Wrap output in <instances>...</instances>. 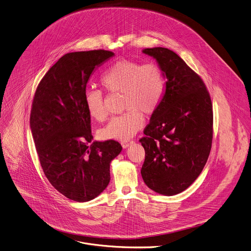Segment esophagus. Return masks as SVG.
Here are the masks:
<instances>
[{
    "instance_id": "34e87169",
    "label": "esophagus",
    "mask_w": 251,
    "mask_h": 251,
    "mask_svg": "<svg viewBox=\"0 0 251 251\" xmlns=\"http://www.w3.org/2000/svg\"><path fill=\"white\" fill-rule=\"evenodd\" d=\"M132 143H133L132 141H131V142H123V143H121V145H122L123 149H126V148H128Z\"/></svg>"
}]
</instances>
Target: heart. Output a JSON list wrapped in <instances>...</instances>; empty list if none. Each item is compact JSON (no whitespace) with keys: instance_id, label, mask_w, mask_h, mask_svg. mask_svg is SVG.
<instances>
[{"instance_id":"1","label":"heart","mask_w":251,"mask_h":251,"mask_svg":"<svg viewBox=\"0 0 251 251\" xmlns=\"http://www.w3.org/2000/svg\"><path fill=\"white\" fill-rule=\"evenodd\" d=\"M111 94L122 95L123 114L113 117L100 132L105 140L128 141L144 126V116L153 114L162 103L166 81L162 69L154 62L142 63L121 59L113 63L100 78ZM84 102L89 114L98 121L107 116L104 96L100 90L87 89Z\"/></svg>"}]
</instances>
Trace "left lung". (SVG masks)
Instances as JSON below:
<instances>
[{"label": "left lung", "instance_id": "8db88e82", "mask_svg": "<svg viewBox=\"0 0 251 251\" xmlns=\"http://www.w3.org/2000/svg\"><path fill=\"white\" fill-rule=\"evenodd\" d=\"M167 78L164 99L140 139L146 157L142 177L160 195L188 189L201 173L211 151L213 109L209 92L176 52L166 48L144 49Z\"/></svg>", "mask_w": 251, "mask_h": 251}]
</instances>
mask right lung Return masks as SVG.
Returning <instances> with one entry per match:
<instances>
[{"instance_id": "add662e5", "label": "right lung", "mask_w": 251, "mask_h": 251, "mask_svg": "<svg viewBox=\"0 0 251 251\" xmlns=\"http://www.w3.org/2000/svg\"><path fill=\"white\" fill-rule=\"evenodd\" d=\"M110 50L68 52L40 81L32 102L30 127L43 171L67 199L85 202L104 191L109 165L122 151L114 140L91 143V115L84 92L94 69L113 56Z\"/></svg>"}]
</instances>
